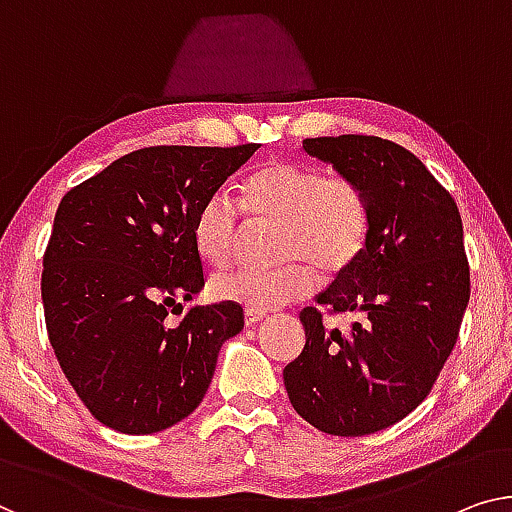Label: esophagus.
Masks as SVG:
<instances>
[{"instance_id":"1","label":"esophagus","mask_w":512,"mask_h":512,"mask_svg":"<svg viewBox=\"0 0 512 512\" xmlns=\"http://www.w3.org/2000/svg\"><path fill=\"white\" fill-rule=\"evenodd\" d=\"M266 317V312H259V310H246V315H243V322H246V326H255L262 322V319Z\"/></svg>"}]
</instances>
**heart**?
<instances>
[{
    "label": "heart",
    "instance_id": "heart-1",
    "mask_svg": "<svg viewBox=\"0 0 512 512\" xmlns=\"http://www.w3.org/2000/svg\"><path fill=\"white\" fill-rule=\"evenodd\" d=\"M239 207L248 218L278 225L276 259L285 262L273 271H230L211 280L213 299L246 310L266 312L303 299L317 287L306 261L326 276H338L368 241L370 209L361 186L326 177L312 165L271 160L243 183ZM236 220L230 195L216 193L202 204L193 223V246L204 264L223 269L230 262Z\"/></svg>",
    "mask_w": 512,
    "mask_h": 512
}]
</instances>
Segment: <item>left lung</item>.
I'll use <instances>...</instances> for the list:
<instances>
[{
  "label": "left lung",
  "instance_id": "obj_1",
  "mask_svg": "<svg viewBox=\"0 0 512 512\" xmlns=\"http://www.w3.org/2000/svg\"><path fill=\"white\" fill-rule=\"evenodd\" d=\"M305 154L363 190V253L335 276L319 308L354 312L349 333L303 308L305 347L282 370L289 402L312 427L363 437L411 414L451 356L469 303L462 218L451 193L400 144L372 135L310 137Z\"/></svg>",
  "mask_w": 512,
  "mask_h": 512
}]
</instances>
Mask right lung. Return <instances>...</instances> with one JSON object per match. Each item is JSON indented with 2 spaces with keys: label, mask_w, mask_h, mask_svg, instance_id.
I'll return each mask as SVG.
<instances>
[{
  "label": "right lung",
  "mask_w": 512,
  "mask_h": 512,
  "mask_svg": "<svg viewBox=\"0 0 512 512\" xmlns=\"http://www.w3.org/2000/svg\"><path fill=\"white\" fill-rule=\"evenodd\" d=\"M257 149H137L59 202L45 326L75 393L112 430L154 434L193 414L220 347L243 329V308L225 301L195 305L177 326L165 317L204 287L197 211Z\"/></svg>",
  "instance_id": "right-lung-1"
}]
</instances>
